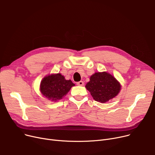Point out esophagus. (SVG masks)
Instances as JSON below:
<instances>
[{"label":"esophagus","mask_w":155,"mask_h":155,"mask_svg":"<svg viewBox=\"0 0 155 155\" xmlns=\"http://www.w3.org/2000/svg\"><path fill=\"white\" fill-rule=\"evenodd\" d=\"M77 85H78V86H84V81H80L77 82Z\"/></svg>","instance_id":"obj_1"}]
</instances>
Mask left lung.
I'll use <instances>...</instances> for the list:
<instances>
[{"label": "left lung", "instance_id": "obj_1", "mask_svg": "<svg viewBox=\"0 0 155 155\" xmlns=\"http://www.w3.org/2000/svg\"><path fill=\"white\" fill-rule=\"evenodd\" d=\"M85 87L95 101L105 103L119 94L121 85L113 75L104 71L93 74Z\"/></svg>", "mask_w": 155, "mask_h": 155}]
</instances>
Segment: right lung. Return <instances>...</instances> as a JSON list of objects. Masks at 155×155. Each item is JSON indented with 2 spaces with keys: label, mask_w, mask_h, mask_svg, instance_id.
Here are the masks:
<instances>
[{
  "label": "right lung",
  "mask_w": 155,
  "mask_h": 155,
  "mask_svg": "<svg viewBox=\"0 0 155 155\" xmlns=\"http://www.w3.org/2000/svg\"><path fill=\"white\" fill-rule=\"evenodd\" d=\"M75 84L70 80H67L60 74L45 77L40 82V90L48 100L57 101L62 98Z\"/></svg>",
  "instance_id": "1"
}]
</instances>
